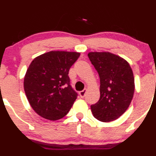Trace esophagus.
<instances>
[{
    "instance_id": "34e87169",
    "label": "esophagus",
    "mask_w": 156,
    "mask_h": 156,
    "mask_svg": "<svg viewBox=\"0 0 156 156\" xmlns=\"http://www.w3.org/2000/svg\"><path fill=\"white\" fill-rule=\"evenodd\" d=\"M86 92H87V90H86V89H84V90H83L80 91V92H79V95H80V97H82V98H83V97H85Z\"/></svg>"
}]
</instances>
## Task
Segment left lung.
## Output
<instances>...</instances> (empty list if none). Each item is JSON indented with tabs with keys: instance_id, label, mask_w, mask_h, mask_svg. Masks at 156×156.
I'll use <instances>...</instances> for the list:
<instances>
[{
	"instance_id": "8db88e82",
	"label": "left lung",
	"mask_w": 156,
	"mask_h": 156,
	"mask_svg": "<svg viewBox=\"0 0 156 156\" xmlns=\"http://www.w3.org/2000/svg\"><path fill=\"white\" fill-rule=\"evenodd\" d=\"M87 56L100 79V100L91 105V112L100 122L116 120L125 112L133 99V71L125 59L109 52H90Z\"/></svg>"
}]
</instances>
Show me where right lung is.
Here are the masks:
<instances>
[{
    "mask_svg": "<svg viewBox=\"0 0 156 156\" xmlns=\"http://www.w3.org/2000/svg\"><path fill=\"white\" fill-rule=\"evenodd\" d=\"M80 53L50 51L34 58L26 71L24 90L29 104L44 119L56 121L66 115L77 98L69 71Z\"/></svg>",
    "mask_w": 156,
    "mask_h": 156,
    "instance_id": "1",
    "label": "right lung"
}]
</instances>
